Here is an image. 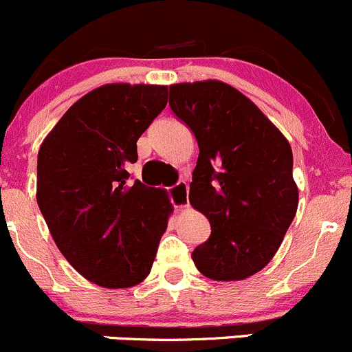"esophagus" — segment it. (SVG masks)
I'll return each mask as SVG.
<instances>
[{
  "instance_id": "34e87169",
  "label": "esophagus",
  "mask_w": 352,
  "mask_h": 352,
  "mask_svg": "<svg viewBox=\"0 0 352 352\" xmlns=\"http://www.w3.org/2000/svg\"><path fill=\"white\" fill-rule=\"evenodd\" d=\"M166 194H168L170 202L173 204V208L180 209V208H186L189 204V189H187V184L186 182H177L173 184L172 187L166 189Z\"/></svg>"
}]
</instances>
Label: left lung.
Segmentation results:
<instances>
[{
    "label": "left lung",
    "mask_w": 352,
    "mask_h": 352,
    "mask_svg": "<svg viewBox=\"0 0 352 352\" xmlns=\"http://www.w3.org/2000/svg\"><path fill=\"white\" fill-rule=\"evenodd\" d=\"M170 109L197 140L189 201L211 225L192 252L201 274L240 281L269 264L298 209L293 151L278 127L230 85L170 87Z\"/></svg>",
    "instance_id": "left-lung-1"
}]
</instances>
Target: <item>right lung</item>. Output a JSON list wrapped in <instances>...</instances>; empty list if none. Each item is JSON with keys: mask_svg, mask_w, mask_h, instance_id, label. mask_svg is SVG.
Here are the masks:
<instances>
[{"mask_svg": "<svg viewBox=\"0 0 352 352\" xmlns=\"http://www.w3.org/2000/svg\"><path fill=\"white\" fill-rule=\"evenodd\" d=\"M166 94L156 85L97 88L67 109L38 151V209L66 261L98 286L143 281L166 230L168 197L129 182L127 172Z\"/></svg>", "mask_w": 352, "mask_h": 352, "instance_id": "add662e5", "label": "right lung"}]
</instances>
